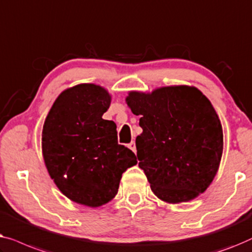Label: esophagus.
Segmentation results:
<instances>
[{
    "label": "esophagus",
    "mask_w": 252,
    "mask_h": 252,
    "mask_svg": "<svg viewBox=\"0 0 252 252\" xmlns=\"http://www.w3.org/2000/svg\"><path fill=\"white\" fill-rule=\"evenodd\" d=\"M127 147H129L131 151L136 153V144H134V141H131V143H130L129 145H127Z\"/></svg>",
    "instance_id": "obj_1"
}]
</instances>
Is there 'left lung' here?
<instances>
[{
	"mask_svg": "<svg viewBox=\"0 0 252 252\" xmlns=\"http://www.w3.org/2000/svg\"><path fill=\"white\" fill-rule=\"evenodd\" d=\"M126 102L140 116L137 158L152 192L170 204L205 192L224 148L220 120L210 100L193 86H169L129 91Z\"/></svg>",
	"mask_w": 252,
	"mask_h": 252,
	"instance_id": "8db88e82",
	"label": "left lung"
}]
</instances>
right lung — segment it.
<instances>
[{"label":"right lung","instance_id":"1","mask_svg":"<svg viewBox=\"0 0 252 252\" xmlns=\"http://www.w3.org/2000/svg\"><path fill=\"white\" fill-rule=\"evenodd\" d=\"M112 95L104 87L81 83L63 90L42 129V155L56 186L67 198L101 207L119 192L122 173L136 155L118 144L116 125L102 119Z\"/></svg>","mask_w":252,"mask_h":252}]
</instances>
